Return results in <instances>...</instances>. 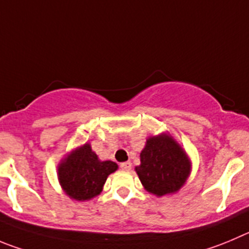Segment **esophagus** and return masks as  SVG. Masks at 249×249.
<instances>
[{
  "mask_svg": "<svg viewBox=\"0 0 249 249\" xmlns=\"http://www.w3.org/2000/svg\"><path fill=\"white\" fill-rule=\"evenodd\" d=\"M131 162H123V163H120V168L123 169V171H130L131 169Z\"/></svg>",
  "mask_w": 249,
  "mask_h": 249,
  "instance_id": "obj_1",
  "label": "esophagus"
}]
</instances>
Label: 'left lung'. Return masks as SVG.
I'll return each mask as SVG.
<instances>
[{"label": "left lung", "instance_id": "left-lung-1", "mask_svg": "<svg viewBox=\"0 0 249 249\" xmlns=\"http://www.w3.org/2000/svg\"><path fill=\"white\" fill-rule=\"evenodd\" d=\"M136 173L147 192L162 196L180 189L190 172L183 148L167 135L152 136L140 153Z\"/></svg>", "mask_w": 249, "mask_h": 249}]
</instances>
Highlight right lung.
Wrapping results in <instances>:
<instances>
[{
	"mask_svg": "<svg viewBox=\"0 0 249 249\" xmlns=\"http://www.w3.org/2000/svg\"><path fill=\"white\" fill-rule=\"evenodd\" d=\"M117 169L115 162L101 161L86 143L60 163L59 180L70 198L89 200L102 192L109 174Z\"/></svg>",
	"mask_w": 249,
	"mask_h": 249,
	"instance_id": "add662e5",
	"label": "right lung"
}]
</instances>
